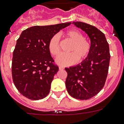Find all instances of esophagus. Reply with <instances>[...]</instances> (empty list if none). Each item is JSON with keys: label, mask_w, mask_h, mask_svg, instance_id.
<instances>
[{"label": "esophagus", "mask_w": 124, "mask_h": 124, "mask_svg": "<svg viewBox=\"0 0 124 124\" xmlns=\"http://www.w3.org/2000/svg\"><path fill=\"white\" fill-rule=\"evenodd\" d=\"M64 69V67H63V66H60L59 67V70H63Z\"/></svg>", "instance_id": "1"}]
</instances>
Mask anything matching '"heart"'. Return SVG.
Wrapping results in <instances>:
<instances>
[{
	"instance_id": "obj_1",
	"label": "heart",
	"mask_w": 124,
	"mask_h": 124,
	"mask_svg": "<svg viewBox=\"0 0 124 124\" xmlns=\"http://www.w3.org/2000/svg\"><path fill=\"white\" fill-rule=\"evenodd\" d=\"M63 36L72 42L68 49L69 53L59 56L56 62L60 66H69L75 64L78 60L81 62L88 56L91 50L89 41L84 38L83 33L77 30H71L63 33ZM48 49L52 56L58 57L61 53L59 37L54 35L50 39Z\"/></svg>"
}]
</instances>
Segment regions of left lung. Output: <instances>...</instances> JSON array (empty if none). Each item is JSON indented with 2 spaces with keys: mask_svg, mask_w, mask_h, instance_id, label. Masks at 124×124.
I'll use <instances>...</instances> for the list:
<instances>
[{
  "mask_svg": "<svg viewBox=\"0 0 124 124\" xmlns=\"http://www.w3.org/2000/svg\"><path fill=\"white\" fill-rule=\"evenodd\" d=\"M73 23L87 34L91 50L80 64L66 68V87L73 97L86 100L97 94L104 86L110 58L109 44L104 34L96 27L81 22Z\"/></svg>",
  "mask_w": 124,
  "mask_h": 124,
  "instance_id": "1",
  "label": "left lung"
}]
</instances>
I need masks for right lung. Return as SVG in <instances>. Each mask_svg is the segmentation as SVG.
I'll use <instances>...</instances> for the list:
<instances>
[{"instance_id":"add662e5","label":"right lung","mask_w":124,"mask_h":124,"mask_svg":"<svg viewBox=\"0 0 124 124\" xmlns=\"http://www.w3.org/2000/svg\"><path fill=\"white\" fill-rule=\"evenodd\" d=\"M71 23L30 27L17 40L12 63L13 81L18 91L28 99L39 100L48 94L59 68L53 64L48 43L53 36Z\"/></svg>"}]
</instances>
